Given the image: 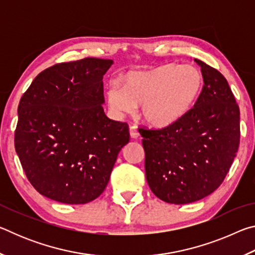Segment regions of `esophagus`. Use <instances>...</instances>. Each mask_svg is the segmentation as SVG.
<instances>
[{
	"label": "esophagus",
	"instance_id": "obj_1",
	"mask_svg": "<svg viewBox=\"0 0 255 255\" xmlns=\"http://www.w3.org/2000/svg\"><path fill=\"white\" fill-rule=\"evenodd\" d=\"M129 132H130V137L131 138H138L139 137V132L137 131V128L135 126H131L130 128H129Z\"/></svg>",
	"mask_w": 255,
	"mask_h": 255
}]
</instances>
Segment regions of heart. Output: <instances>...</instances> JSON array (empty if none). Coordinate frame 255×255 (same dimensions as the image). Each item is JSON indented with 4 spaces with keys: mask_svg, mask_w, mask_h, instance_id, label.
I'll return each mask as SVG.
<instances>
[{
    "mask_svg": "<svg viewBox=\"0 0 255 255\" xmlns=\"http://www.w3.org/2000/svg\"><path fill=\"white\" fill-rule=\"evenodd\" d=\"M204 77L196 66L167 64L148 71H132L125 86L114 82L107 90L108 105L117 116L140 115L154 128L170 127L187 116L199 98Z\"/></svg>",
    "mask_w": 255,
    "mask_h": 255,
    "instance_id": "obj_1",
    "label": "heart"
}]
</instances>
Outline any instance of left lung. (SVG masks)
<instances>
[{"label":"left lung","mask_w":255,"mask_h":255,"mask_svg":"<svg viewBox=\"0 0 255 255\" xmlns=\"http://www.w3.org/2000/svg\"><path fill=\"white\" fill-rule=\"evenodd\" d=\"M204 88L191 111L170 127L139 129L146 180L159 199L184 205L225 179L240 144V108L221 73L199 59Z\"/></svg>","instance_id":"obj_1"}]
</instances>
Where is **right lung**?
I'll use <instances>...</instances> for the list:
<instances>
[{
    "instance_id": "1",
    "label": "right lung",
    "mask_w": 255,
    "mask_h": 255,
    "mask_svg": "<svg viewBox=\"0 0 255 255\" xmlns=\"http://www.w3.org/2000/svg\"><path fill=\"white\" fill-rule=\"evenodd\" d=\"M112 64L93 57L56 64L21 98L15 152L30 183L51 200L97 199L128 144V125L108 118L102 107V79Z\"/></svg>"
}]
</instances>
